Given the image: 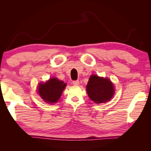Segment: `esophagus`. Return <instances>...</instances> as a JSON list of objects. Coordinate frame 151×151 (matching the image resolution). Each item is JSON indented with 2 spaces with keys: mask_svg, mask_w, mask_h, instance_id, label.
Wrapping results in <instances>:
<instances>
[{
  "mask_svg": "<svg viewBox=\"0 0 151 151\" xmlns=\"http://www.w3.org/2000/svg\"><path fill=\"white\" fill-rule=\"evenodd\" d=\"M73 85L75 86H78L79 85V81H73Z\"/></svg>",
  "mask_w": 151,
  "mask_h": 151,
  "instance_id": "obj_1",
  "label": "esophagus"
}]
</instances>
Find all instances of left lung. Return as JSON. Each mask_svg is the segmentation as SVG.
<instances>
[{
  "label": "left lung",
  "mask_w": 151,
  "mask_h": 151,
  "mask_svg": "<svg viewBox=\"0 0 151 151\" xmlns=\"http://www.w3.org/2000/svg\"><path fill=\"white\" fill-rule=\"evenodd\" d=\"M86 88L89 98L96 104L109 101L114 93V85L111 80L97 75L90 76Z\"/></svg>",
  "instance_id": "obj_1"
}]
</instances>
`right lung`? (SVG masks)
<instances>
[{
    "instance_id": "add662e5",
    "label": "right lung",
    "mask_w": 151,
    "mask_h": 151,
    "mask_svg": "<svg viewBox=\"0 0 151 151\" xmlns=\"http://www.w3.org/2000/svg\"><path fill=\"white\" fill-rule=\"evenodd\" d=\"M66 86L63 81L57 78H50L46 83H40L38 93L43 101L48 104L57 103Z\"/></svg>"
}]
</instances>
